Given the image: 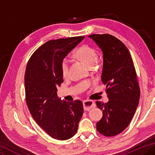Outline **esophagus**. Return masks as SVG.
Returning <instances> with one entry per match:
<instances>
[{
  "instance_id": "1",
  "label": "esophagus",
  "mask_w": 155,
  "mask_h": 155,
  "mask_svg": "<svg viewBox=\"0 0 155 155\" xmlns=\"http://www.w3.org/2000/svg\"><path fill=\"white\" fill-rule=\"evenodd\" d=\"M83 108L85 110H90L92 108V107H96V104L94 101L90 100H85L83 102Z\"/></svg>"
}]
</instances>
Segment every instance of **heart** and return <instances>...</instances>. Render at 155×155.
<instances>
[{
  "label": "heart",
  "instance_id": "heart-1",
  "mask_svg": "<svg viewBox=\"0 0 155 155\" xmlns=\"http://www.w3.org/2000/svg\"><path fill=\"white\" fill-rule=\"evenodd\" d=\"M74 56L77 59L81 61L89 68L93 67L97 60V51L92 47L84 45H82L74 53ZM70 62L67 58H64L61 63V73L63 77H67L69 74Z\"/></svg>",
  "mask_w": 155,
  "mask_h": 155
}]
</instances>
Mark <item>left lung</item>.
I'll use <instances>...</instances> for the list:
<instances>
[{
	"mask_svg": "<svg viewBox=\"0 0 155 155\" xmlns=\"http://www.w3.org/2000/svg\"><path fill=\"white\" fill-rule=\"evenodd\" d=\"M103 52L101 81L106 85L109 101H97L103 117L97 129L106 137L121 133L130 123L140 98V89L130 54L121 41L110 34H92Z\"/></svg>",
	"mask_w": 155,
	"mask_h": 155,
	"instance_id": "obj_1",
	"label": "left lung"
}]
</instances>
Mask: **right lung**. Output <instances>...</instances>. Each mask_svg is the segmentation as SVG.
<instances>
[{"instance_id": "1", "label": "right lung", "mask_w": 155, "mask_h": 155, "mask_svg": "<svg viewBox=\"0 0 155 155\" xmlns=\"http://www.w3.org/2000/svg\"><path fill=\"white\" fill-rule=\"evenodd\" d=\"M84 36L49 41L29 58L25 74L26 102L33 119L50 137L67 140L76 134L83 114L79 100L67 102L57 96L63 83V60Z\"/></svg>"}]
</instances>
